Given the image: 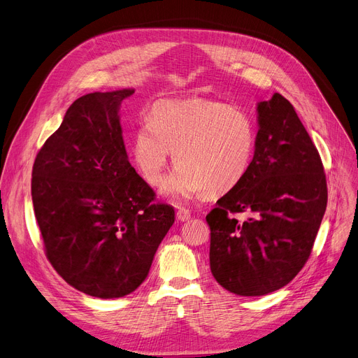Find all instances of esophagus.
<instances>
[{
    "mask_svg": "<svg viewBox=\"0 0 358 358\" xmlns=\"http://www.w3.org/2000/svg\"><path fill=\"white\" fill-rule=\"evenodd\" d=\"M192 217V213L187 210V209H178V212H177V219L180 220V222H187Z\"/></svg>",
    "mask_w": 358,
    "mask_h": 358,
    "instance_id": "obj_1",
    "label": "esophagus"
}]
</instances>
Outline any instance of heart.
Masks as SVG:
<instances>
[{
	"label": "heart",
	"instance_id": "heart-1",
	"mask_svg": "<svg viewBox=\"0 0 358 358\" xmlns=\"http://www.w3.org/2000/svg\"><path fill=\"white\" fill-rule=\"evenodd\" d=\"M257 131L242 110L208 100H162L154 104L134 136V159L152 185H159L174 150L178 165L164 187L177 200L232 190L247 176Z\"/></svg>",
	"mask_w": 358,
	"mask_h": 358
}]
</instances>
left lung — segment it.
I'll return each mask as SVG.
<instances>
[{"label":"left lung","mask_w":358,"mask_h":358,"mask_svg":"<svg viewBox=\"0 0 358 358\" xmlns=\"http://www.w3.org/2000/svg\"><path fill=\"white\" fill-rule=\"evenodd\" d=\"M257 115L247 176L206 216L210 271L239 296H264L290 283L310 255L328 200L321 157L290 101L275 92L257 104ZM236 213L249 217L238 222Z\"/></svg>","instance_id":"1"}]
</instances>
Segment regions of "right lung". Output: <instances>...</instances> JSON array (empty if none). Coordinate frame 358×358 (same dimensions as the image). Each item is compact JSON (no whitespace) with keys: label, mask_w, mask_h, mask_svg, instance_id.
I'll return each mask as SVG.
<instances>
[{"label":"right lung","mask_w":358,"mask_h":358,"mask_svg":"<svg viewBox=\"0 0 358 358\" xmlns=\"http://www.w3.org/2000/svg\"><path fill=\"white\" fill-rule=\"evenodd\" d=\"M123 88L75 100L37 154L31 200L45 252L68 285L100 299L123 297L148 277L173 227L171 206L130 165L119 110Z\"/></svg>","instance_id":"1"}]
</instances>
